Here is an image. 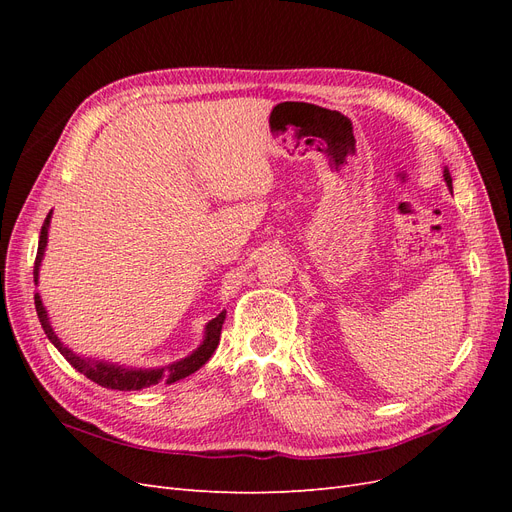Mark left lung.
Listing matches in <instances>:
<instances>
[{"label":"left lung","mask_w":512,"mask_h":512,"mask_svg":"<svg viewBox=\"0 0 512 512\" xmlns=\"http://www.w3.org/2000/svg\"><path fill=\"white\" fill-rule=\"evenodd\" d=\"M444 181H446L448 188L453 190V179H451V173H448V168H444Z\"/></svg>","instance_id":"left-lung-1"}]
</instances>
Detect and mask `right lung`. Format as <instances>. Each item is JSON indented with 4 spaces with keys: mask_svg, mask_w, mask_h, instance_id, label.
Instances as JSON below:
<instances>
[{
    "mask_svg": "<svg viewBox=\"0 0 512 512\" xmlns=\"http://www.w3.org/2000/svg\"><path fill=\"white\" fill-rule=\"evenodd\" d=\"M49 224H51V213L46 215V220L42 224L40 230V241H38V254H36V265H34V282L38 284V273H40V262L46 250V239H49ZM36 301V312L40 318L42 329L46 333V337L51 339V344L64 354V359L76 369L81 371L83 376H87L89 380H94L96 384L104 386V389H115V391H141L147 389V386L153 384H173L177 380L188 378L194 371H198L203 367L211 354L215 352L220 344V335H222V324L226 318V312L215 316L205 329V337L203 344H200L190 356H185L181 361L170 363L166 367H156V369H141V367H123L117 363H106V361H96V359H87V356H79L76 352H72L68 346H64V342L55 335L51 322H49V314H46V307L42 305L40 294H34Z\"/></svg>",
    "mask_w": 512,
    "mask_h": 512,
    "instance_id": "obj_1",
    "label": "right lung"
}]
</instances>
